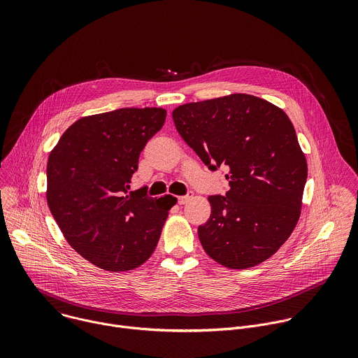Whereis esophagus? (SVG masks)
Masks as SVG:
<instances>
[{"mask_svg":"<svg viewBox=\"0 0 358 358\" xmlns=\"http://www.w3.org/2000/svg\"><path fill=\"white\" fill-rule=\"evenodd\" d=\"M191 198H192V192H188L187 195L178 196V203H180V206H184V203H187Z\"/></svg>","mask_w":358,"mask_h":358,"instance_id":"esophagus-1","label":"esophagus"}]
</instances>
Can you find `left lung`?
<instances>
[{"label":"left lung","mask_w":358,"mask_h":358,"mask_svg":"<svg viewBox=\"0 0 358 358\" xmlns=\"http://www.w3.org/2000/svg\"><path fill=\"white\" fill-rule=\"evenodd\" d=\"M173 120L210 170H229V191L208 196L211 217L198 227L203 250L229 269L271 258L299 221L308 180L287 115L268 100L234 93L178 106Z\"/></svg>","instance_id":"1"}]
</instances>
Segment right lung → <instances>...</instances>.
<instances>
[{
    "label": "right lung",
    "instance_id": "obj_1",
    "mask_svg": "<svg viewBox=\"0 0 358 358\" xmlns=\"http://www.w3.org/2000/svg\"><path fill=\"white\" fill-rule=\"evenodd\" d=\"M162 108H126L76 120L50 151L46 201L68 243L94 266L126 272L155 252L177 198L127 191Z\"/></svg>",
    "mask_w": 358,
    "mask_h": 358
}]
</instances>
